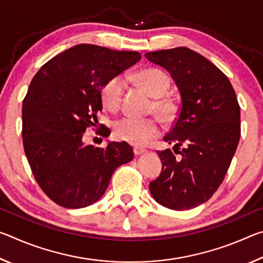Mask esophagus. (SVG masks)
Segmentation results:
<instances>
[{
    "label": "esophagus",
    "mask_w": 263,
    "mask_h": 263,
    "mask_svg": "<svg viewBox=\"0 0 263 263\" xmlns=\"http://www.w3.org/2000/svg\"><path fill=\"white\" fill-rule=\"evenodd\" d=\"M133 153L138 157V155H142L144 153H146V149L141 147H133Z\"/></svg>",
    "instance_id": "1"
}]
</instances>
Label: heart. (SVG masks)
<instances>
[{"label": "heart", "mask_w": 263, "mask_h": 263, "mask_svg": "<svg viewBox=\"0 0 263 263\" xmlns=\"http://www.w3.org/2000/svg\"><path fill=\"white\" fill-rule=\"evenodd\" d=\"M132 81L145 89L148 94L157 99L154 108L163 117H171L174 112V105L169 100L162 99L169 88V79L166 74L157 68L141 69L131 77ZM125 90V81L122 77H115L106 82L101 90L103 105L109 110H117L122 103ZM160 122L157 118H137L132 116L123 117L116 122L114 135L118 140L132 145H146L160 133Z\"/></svg>", "instance_id": "1"}]
</instances>
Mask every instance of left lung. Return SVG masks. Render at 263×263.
Segmentation results:
<instances>
[{"instance_id": "obj_1", "label": "left lung", "mask_w": 263, "mask_h": 263, "mask_svg": "<svg viewBox=\"0 0 263 263\" xmlns=\"http://www.w3.org/2000/svg\"><path fill=\"white\" fill-rule=\"evenodd\" d=\"M145 57L171 74L181 96L179 115L163 140L174 144L181 158L169 148L159 151L162 171L149 183V191L162 206L190 210L211 198L232 161L240 139L237 95L228 77L190 48Z\"/></svg>"}]
</instances>
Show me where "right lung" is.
Returning a JSON list of instances; mask_svg holds the SVG:
<instances>
[{
    "label": "right lung",
    "instance_id": "obj_1",
    "mask_svg": "<svg viewBox=\"0 0 263 263\" xmlns=\"http://www.w3.org/2000/svg\"><path fill=\"white\" fill-rule=\"evenodd\" d=\"M140 59L139 52L79 44L47 61L31 81L22 109L24 152L35 181L58 205L94 204L116 168L133 159L126 142L101 148L82 138L99 122L104 84Z\"/></svg>",
    "mask_w": 263,
    "mask_h": 263
}]
</instances>
